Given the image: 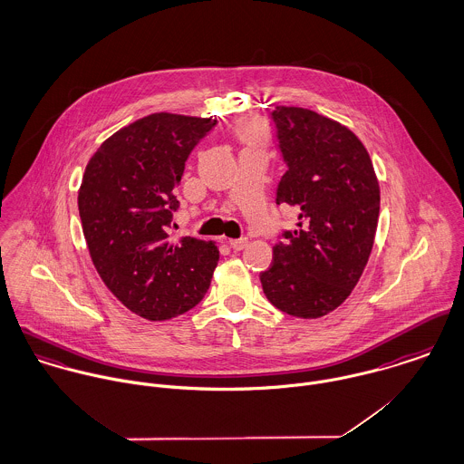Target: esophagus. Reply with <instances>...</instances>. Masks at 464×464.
I'll list each match as a JSON object with an SVG mask.
<instances>
[{"label": "esophagus", "mask_w": 464, "mask_h": 464, "mask_svg": "<svg viewBox=\"0 0 464 464\" xmlns=\"http://www.w3.org/2000/svg\"><path fill=\"white\" fill-rule=\"evenodd\" d=\"M247 244H249V238H246V237H242V238H235V240H229V246H231V249H233V251H244V249L247 247Z\"/></svg>", "instance_id": "1"}]
</instances>
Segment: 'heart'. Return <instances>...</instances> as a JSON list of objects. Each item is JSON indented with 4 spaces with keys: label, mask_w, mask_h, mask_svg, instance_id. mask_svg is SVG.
<instances>
[{
    "label": "heart",
    "mask_w": 464,
    "mask_h": 464,
    "mask_svg": "<svg viewBox=\"0 0 464 464\" xmlns=\"http://www.w3.org/2000/svg\"><path fill=\"white\" fill-rule=\"evenodd\" d=\"M259 133H261V128H259V124H247V128H246V135H247L249 139L259 137Z\"/></svg>",
    "instance_id": "b5f03b06"
}]
</instances>
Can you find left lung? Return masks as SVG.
Listing matches in <instances>:
<instances>
[{
  "label": "left lung",
  "instance_id": "left-lung-1",
  "mask_svg": "<svg viewBox=\"0 0 464 464\" xmlns=\"http://www.w3.org/2000/svg\"><path fill=\"white\" fill-rule=\"evenodd\" d=\"M272 121L288 165L276 203L294 208L299 222L274 246L272 265L259 279L276 308L320 318L351 295L366 266L379 220V181L347 126L299 106H276Z\"/></svg>",
  "mask_w": 464,
  "mask_h": 464
}]
</instances>
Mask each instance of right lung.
Returning a JSON list of instances; mask_svg holds the SVG:
<instances>
[{
	"label": "right lung",
	"instance_id": "1",
	"mask_svg": "<svg viewBox=\"0 0 464 464\" xmlns=\"http://www.w3.org/2000/svg\"><path fill=\"white\" fill-rule=\"evenodd\" d=\"M215 119L151 113L108 137L78 190L82 227L106 288L135 314L169 320L201 303L218 261L215 242L170 240L185 161Z\"/></svg>",
	"mask_w": 464,
	"mask_h": 464
}]
</instances>
